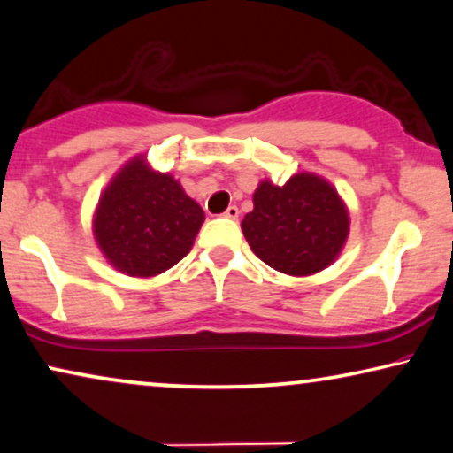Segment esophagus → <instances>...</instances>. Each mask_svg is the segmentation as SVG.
<instances>
[{"label": "esophagus", "mask_w": 453, "mask_h": 453, "mask_svg": "<svg viewBox=\"0 0 453 453\" xmlns=\"http://www.w3.org/2000/svg\"><path fill=\"white\" fill-rule=\"evenodd\" d=\"M225 219H231V220H237L239 219V208L237 205H228V208L225 210Z\"/></svg>", "instance_id": "34e87169"}]
</instances>
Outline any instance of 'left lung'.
I'll list each match as a JSON object with an SVG mask.
<instances>
[{"label": "left lung", "mask_w": 453, "mask_h": 453, "mask_svg": "<svg viewBox=\"0 0 453 453\" xmlns=\"http://www.w3.org/2000/svg\"><path fill=\"white\" fill-rule=\"evenodd\" d=\"M241 228L251 251L270 268L305 277L339 256L349 219L337 191L320 176L303 173L283 187L260 183Z\"/></svg>", "instance_id": "1"}]
</instances>
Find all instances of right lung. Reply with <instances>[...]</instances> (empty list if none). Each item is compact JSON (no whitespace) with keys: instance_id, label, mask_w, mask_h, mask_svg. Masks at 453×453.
Returning <instances> with one entry per match:
<instances>
[{"instance_id":"add662e5","label":"right lung","mask_w":453,"mask_h":453,"mask_svg":"<svg viewBox=\"0 0 453 453\" xmlns=\"http://www.w3.org/2000/svg\"><path fill=\"white\" fill-rule=\"evenodd\" d=\"M203 210L170 174L128 162L99 199L96 239L111 266L154 277L189 254Z\"/></svg>"}]
</instances>
